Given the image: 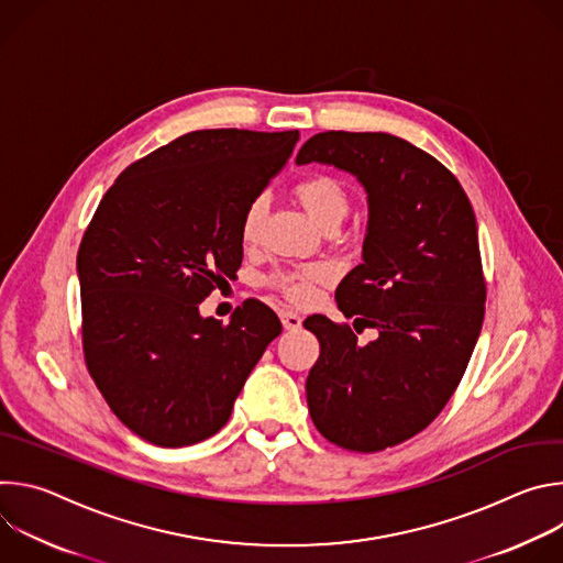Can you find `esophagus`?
<instances>
[{
  "label": "esophagus",
  "mask_w": 563,
  "mask_h": 563,
  "mask_svg": "<svg viewBox=\"0 0 563 563\" xmlns=\"http://www.w3.org/2000/svg\"><path fill=\"white\" fill-rule=\"evenodd\" d=\"M280 320H283V328L287 332H298L300 325H302V318L296 311H289V309L280 311Z\"/></svg>",
  "instance_id": "obj_1"
}]
</instances>
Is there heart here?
<instances>
[{
	"label": "heart",
	"instance_id": "obj_1",
	"mask_svg": "<svg viewBox=\"0 0 563 563\" xmlns=\"http://www.w3.org/2000/svg\"><path fill=\"white\" fill-rule=\"evenodd\" d=\"M291 196L307 211V216L323 229H336L352 209V194L343 180L330 174H313L298 180L291 187ZM267 216L265 198H254L240 218V240L245 245H256ZM330 278L323 265H302L291 269H278L267 276V285L280 291L291 302H309L316 296V287Z\"/></svg>",
	"mask_w": 563,
	"mask_h": 563
}]
</instances>
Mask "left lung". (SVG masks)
Listing matches in <instances>:
<instances>
[{
  "instance_id": "left-lung-1",
  "label": "left lung",
  "mask_w": 563,
  "mask_h": 563,
  "mask_svg": "<svg viewBox=\"0 0 563 563\" xmlns=\"http://www.w3.org/2000/svg\"><path fill=\"white\" fill-rule=\"evenodd\" d=\"M354 174L367 191L363 263L336 289L347 323L305 320L320 343L305 391L316 430L352 452H380L426 430L463 378L486 313L472 205L437 157L389 133L311 135L296 163Z\"/></svg>"
}]
</instances>
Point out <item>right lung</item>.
Listing matches in <instances>:
<instances>
[{
	"label": "right lung",
	"instance_id": "add662e5",
	"mask_svg": "<svg viewBox=\"0 0 563 563\" xmlns=\"http://www.w3.org/2000/svg\"><path fill=\"white\" fill-rule=\"evenodd\" d=\"M298 137L185 133L126 167L82 235L77 276L89 374L113 415L153 445L213 437L283 332L261 300L235 307L227 325L198 307L240 269V218Z\"/></svg>",
	"mask_w": 563,
	"mask_h": 563
}]
</instances>
